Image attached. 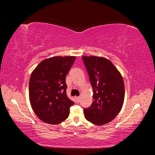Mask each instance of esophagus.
Wrapping results in <instances>:
<instances>
[{"instance_id":"34e87169","label":"esophagus","mask_w":155,"mask_h":155,"mask_svg":"<svg viewBox=\"0 0 155 155\" xmlns=\"http://www.w3.org/2000/svg\"><path fill=\"white\" fill-rule=\"evenodd\" d=\"M76 100L77 103H79L80 101V97H76Z\"/></svg>"}]
</instances>
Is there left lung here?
Wrapping results in <instances>:
<instances>
[{
	"label": "left lung",
	"mask_w": 155,
	"mask_h": 155,
	"mask_svg": "<svg viewBox=\"0 0 155 155\" xmlns=\"http://www.w3.org/2000/svg\"><path fill=\"white\" fill-rule=\"evenodd\" d=\"M82 59L93 88L92 105L83 110L85 118L102 125L114 119L123 107L125 86L122 76L112 63L98 56H83Z\"/></svg>",
	"instance_id": "1"
}]
</instances>
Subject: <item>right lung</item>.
Listing matches in <instances>:
<instances>
[{
    "instance_id": "right-lung-1",
    "label": "right lung",
    "mask_w": 155,
    "mask_h": 155,
    "mask_svg": "<svg viewBox=\"0 0 155 155\" xmlns=\"http://www.w3.org/2000/svg\"><path fill=\"white\" fill-rule=\"evenodd\" d=\"M76 56L46 59L33 70L29 82V98L33 110L46 124L58 125L66 120L74 103L67 96L65 78Z\"/></svg>"
}]
</instances>
